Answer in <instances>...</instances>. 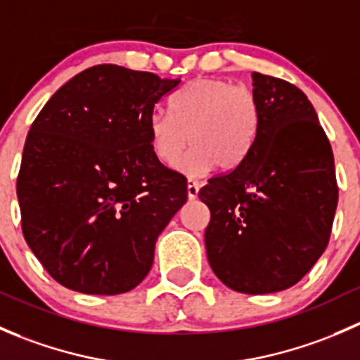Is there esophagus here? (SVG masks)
Wrapping results in <instances>:
<instances>
[{
	"mask_svg": "<svg viewBox=\"0 0 360 360\" xmlns=\"http://www.w3.org/2000/svg\"><path fill=\"white\" fill-rule=\"evenodd\" d=\"M198 190H200V184L195 179H188V198L195 200L198 197Z\"/></svg>",
	"mask_w": 360,
	"mask_h": 360,
	"instance_id": "esophagus-1",
	"label": "esophagus"
}]
</instances>
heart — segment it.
Here are the masks:
<instances>
[{"label": "heart", "instance_id": "obj_1", "mask_svg": "<svg viewBox=\"0 0 360 360\" xmlns=\"http://www.w3.org/2000/svg\"><path fill=\"white\" fill-rule=\"evenodd\" d=\"M169 112L148 118V137L155 158L176 167L188 146L193 150L181 169L202 176L214 165L233 170L244 163L259 130V106L252 90L226 79L200 78L174 94Z\"/></svg>", "mask_w": 360, "mask_h": 360}]
</instances>
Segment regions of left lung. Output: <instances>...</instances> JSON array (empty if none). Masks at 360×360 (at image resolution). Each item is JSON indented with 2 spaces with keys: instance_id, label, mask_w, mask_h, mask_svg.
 <instances>
[{
  "instance_id": "8db88e82",
  "label": "left lung",
  "mask_w": 360,
  "mask_h": 360,
  "mask_svg": "<svg viewBox=\"0 0 360 360\" xmlns=\"http://www.w3.org/2000/svg\"><path fill=\"white\" fill-rule=\"evenodd\" d=\"M259 130L242 165L198 191L209 207V264L244 294L300 282L331 237L338 184L331 144L314 106L285 79L252 72Z\"/></svg>"
}]
</instances>
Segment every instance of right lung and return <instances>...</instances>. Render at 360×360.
Masks as SVG:
<instances>
[{
  "label": "right lung",
  "mask_w": 360,
  "mask_h": 360,
  "mask_svg": "<svg viewBox=\"0 0 360 360\" xmlns=\"http://www.w3.org/2000/svg\"><path fill=\"white\" fill-rule=\"evenodd\" d=\"M179 83L99 64L60 86L32 122L17 177L22 233L64 288L122 294L151 270L188 184L155 158L148 118Z\"/></svg>",
  "instance_id": "1"
}]
</instances>
